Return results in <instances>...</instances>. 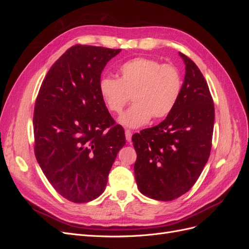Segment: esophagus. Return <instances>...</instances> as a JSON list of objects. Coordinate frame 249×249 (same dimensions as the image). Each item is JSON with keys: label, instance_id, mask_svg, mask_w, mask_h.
<instances>
[{"label": "esophagus", "instance_id": "34e87169", "mask_svg": "<svg viewBox=\"0 0 249 249\" xmlns=\"http://www.w3.org/2000/svg\"><path fill=\"white\" fill-rule=\"evenodd\" d=\"M124 133H125V138H126V140L130 142V141L132 140V135H133L132 131H130V130H125V131H124Z\"/></svg>", "mask_w": 249, "mask_h": 249}]
</instances>
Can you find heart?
Returning a JSON list of instances; mask_svg holds the SVG:
<instances>
[{
    "instance_id": "obj_1",
    "label": "heart",
    "mask_w": 249,
    "mask_h": 249,
    "mask_svg": "<svg viewBox=\"0 0 249 249\" xmlns=\"http://www.w3.org/2000/svg\"><path fill=\"white\" fill-rule=\"evenodd\" d=\"M99 90L105 106L116 114L123 111L132 95L134 105L118 122L135 129L146 124L152 117L158 120L170 114L182 91V77L175 65L138 57L119 67L118 79L102 78Z\"/></svg>"
}]
</instances>
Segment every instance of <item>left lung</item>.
Segmentation results:
<instances>
[{"label": "left lung", "instance_id": "8db88e82", "mask_svg": "<svg viewBox=\"0 0 249 249\" xmlns=\"http://www.w3.org/2000/svg\"><path fill=\"white\" fill-rule=\"evenodd\" d=\"M185 80L175 109L162 123L133 135L134 165L139 191L145 196L173 200L189 191L208 162L212 147L215 109L197 65L179 53Z\"/></svg>", "mask_w": 249, "mask_h": 249}]
</instances>
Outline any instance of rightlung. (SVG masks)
I'll list each match as a JSON object with an SVG mask.
<instances>
[{"mask_svg": "<svg viewBox=\"0 0 249 249\" xmlns=\"http://www.w3.org/2000/svg\"><path fill=\"white\" fill-rule=\"evenodd\" d=\"M122 50L76 44L52 65L34 107V153L53 188L82 203L104 192L125 143L100 95L101 73Z\"/></svg>", "mask_w": 249, "mask_h": 249, "instance_id": "right-lung-1", "label": "right lung"}]
</instances>
